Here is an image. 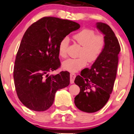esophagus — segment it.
Masks as SVG:
<instances>
[{"mask_svg":"<svg viewBox=\"0 0 134 134\" xmlns=\"http://www.w3.org/2000/svg\"><path fill=\"white\" fill-rule=\"evenodd\" d=\"M76 74H74V73H72L70 74V83H74V80L75 79Z\"/></svg>","mask_w":134,"mask_h":134,"instance_id":"34e87169","label":"esophagus"}]
</instances>
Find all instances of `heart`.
I'll return each instance as SVG.
<instances>
[{"label": "heart", "mask_w": 134, "mask_h": 134, "mask_svg": "<svg viewBox=\"0 0 134 134\" xmlns=\"http://www.w3.org/2000/svg\"><path fill=\"white\" fill-rule=\"evenodd\" d=\"M74 40L82 46L79 58L68 59L62 64L64 70L70 72H77L86 66L87 62L93 63L100 57L105 47V39L101 34L96 35L94 30L84 28L73 36ZM69 43V38L64 37L60 40L58 46L59 56L67 57V48Z\"/></svg>", "instance_id": "heart-1"}]
</instances>
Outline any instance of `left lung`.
Listing matches in <instances>:
<instances>
[{"label":"left lung","mask_w":134,"mask_h":134,"mask_svg":"<svg viewBox=\"0 0 134 134\" xmlns=\"http://www.w3.org/2000/svg\"><path fill=\"white\" fill-rule=\"evenodd\" d=\"M104 35V50L91 69H85L76 77L75 83L80 88L74 103L78 109L86 113H94L104 107L112 93L121 51L119 41L109 25L96 23Z\"/></svg>","instance_id":"left-lung-1"}]
</instances>
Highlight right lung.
<instances>
[{
	"mask_svg": "<svg viewBox=\"0 0 134 134\" xmlns=\"http://www.w3.org/2000/svg\"><path fill=\"white\" fill-rule=\"evenodd\" d=\"M80 27L76 22L46 16L25 31L15 59L13 79L18 97L26 108L46 111L53 104L55 92L70 84L67 71L47 74L60 67V40Z\"/></svg>",
	"mask_w": 134,
	"mask_h": 134,
	"instance_id": "right-lung-1",
	"label": "right lung"
}]
</instances>
